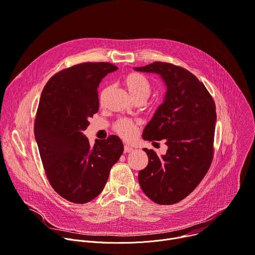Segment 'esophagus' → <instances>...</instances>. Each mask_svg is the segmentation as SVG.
<instances>
[{
	"instance_id": "34e87169",
	"label": "esophagus",
	"mask_w": 255,
	"mask_h": 255,
	"mask_svg": "<svg viewBox=\"0 0 255 255\" xmlns=\"http://www.w3.org/2000/svg\"><path fill=\"white\" fill-rule=\"evenodd\" d=\"M132 150H133V148H132L131 146H129V145H128V144L125 145V148H124V152H125V154H127V152H130V151H132Z\"/></svg>"
}]
</instances>
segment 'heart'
<instances>
[{"mask_svg": "<svg viewBox=\"0 0 255 255\" xmlns=\"http://www.w3.org/2000/svg\"><path fill=\"white\" fill-rule=\"evenodd\" d=\"M124 83H125V86L127 87L128 91L133 98H136L139 96L147 97L149 95L150 84H149L148 80L140 73L131 72V73L128 74L125 78ZM108 90H109L108 88H105L103 91L100 92V94H99V103L100 104L104 103L106 95L108 93ZM114 129L124 139L131 140L136 135L137 125L135 123H133L132 121H129L127 119H122V120H119L115 124Z\"/></svg>", "mask_w": 255, "mask_h": 255, "instance_id": "1", "label": "heart"}]
</instances>
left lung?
Listing matches in <instances>:
<instances>
[{"label": "left lung", "instance_id": "1", "mask_svg": "<svg viewBox=\"0 0 255 255\" xmlns=\"http://www.w3.org/2000/svg\"><path fill=\"white\" fill-rule=\"evenodd\" d=\"M134 70L160 74L167 91L164 103L145 126V140L166 139V155L143 148L147 166L139 171L143 193L157 204L171 205L192 193L213 159L216 107L205 85L187 69L154 62Z\"/></svg>", "mask_w": 255, "mask_h": 255}]
</instances>
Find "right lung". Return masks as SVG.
I'll list each match as a JSON object with an SVG mask.
<instances>
[{"label":"right lung","instance_id":"1","mask_svg":"<svg viewBox=\"0 0 255 255\" xmlns=\"http://www.w3.org/2000/svg\"><path fill=\"white\" fill-rule=\"evenodd\" d=\"M117 69L109 62L76 64L51 77L41 94L34 126L41 161L50 185L72 203L97 197L124 151L115 134L93 146L83 134L98 112L100 81Z\"/></svg>","mask_w":255,"mask_h":255}]
</instances>
